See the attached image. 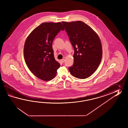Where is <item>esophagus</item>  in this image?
Wrapping results in <instances>:
<instances>
[{
	"label": "esophagus",
	"instance_id": "esophagus-1",
	"mask_svg": "<svg viewBox=\"0 0 128 128\" xmlns=\"http://www.w3.org/2000/svg\"><path fill=\"white\" fill-rule=\"evenodd\" d=\"M64 61H65V60H64V58H63V59L61 60V62L62 63H64Z\"/></svg>",
	"mask_w": 128,
	"mask_h": 128
}]
</instances>
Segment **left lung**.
<instances>
[{
    "label": "left lung",
    "mask_w": 128,
    "mask_h": 128,
    "mask_svg": "<svg viewBox=\"0 0 128 128\" xmlns=\"http://www.w3.org/2000/svg\"><path fill=\"white\" fill-rule=\"evenodd\" d=\"M74 49V64L68 68L71 74L84 79L95 72L101 63L102 50L98 35L82 21L63 22Z\"/></svg>",
    "instance_id": "left-lung-1"
}]
</instances>
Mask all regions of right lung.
<instances>
[{
	"label": "right lung",
	"mask_w": 128,
	"mask_h": 128,
	"mask_svg": "<svg viewBox=\"0 0 128 128\" xmlns=\"http://www.w3.org/2000/svg\"><path fill=\"white\" fill-rule=\"evenodd\" d=\"M64 30L61 22H44L27 36L24 47V60L39 79L48 81L56 76L60 64L55 59L52 43L58 33Z\"/></svg>",
	"instance_id": "add662e5"
}]
</instances>
